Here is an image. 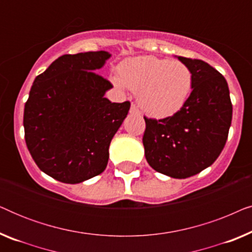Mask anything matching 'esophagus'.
Segmentation results:
<instances>
[{
  "label": "esophagus",
  "mask_w": 252,
  "mask_h": 252,
  "mask_svg": "<svg viewBox=\"0 0 252 252\" xmlns=\"http://www.w3.org/2000/svg\"><path fill=\"white\" fill-rule=\"evenodd\" d=\"M129 112L132 113V115H140V110L136 108V105H135V104H132V105H130Z\"/></svg>",
  "instance_id": "1"
}]
</instances>
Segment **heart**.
<instances>
[{
    "label": "heart",
    "instance_id": "heart-1",
    "mask_svg": "<svg viewBox=\"0 0 252 252\" xmlns=\"http://www.w3.org/2000/svg\"><path fill=\"white\" fill-rule=\"evenodd\" d=\"M118 87L137 93V101L156 118L173 116L184 108L192 89V72L184 62L156 56L127 58L119 65Z\"/></svg>",
    "mask_w": 252,
    "mask_h": 252
}]
</instances>
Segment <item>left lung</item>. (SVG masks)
I'll list each match as a JSON object with an SVG mask.
<instances>
[{"mask_svg":"<svg viewBox=\"0 0 252 252\" xmlns=\"http://www.w3.org/2000/svg\"><path fill=\"white\" fill-rule=\"evenodd\" d=\"M192 72V91L180 111L163 119L144 117L143 146L154 170L186 179L215 163L225 147L233 105L226 79L201 60L179 56Z\"/></svg>","mask_w":252,"mask_h":252,"instance_id":"obj_1","label":"left lung"}]
</instances>
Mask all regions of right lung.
Masks as SVG:
<instances>
[{
	"label": "right lung",
	"instance_id": "add662e5",
	"mask_svg": "<svg viewBox=\"0 0 252 252\" xmlns=\"http://www.w3.org/2000/svg\"><path fill=\"white\" fill-rule=\"evenodd\" d=\"M106 51L63 55L35 78L24 109L27 149L44 173L64 184L101 174L130 103L104 97L113 86L96 70Z\"/></svg>",
	"mask_w": 252,
	"mask_h": 252
}]
</instances>
